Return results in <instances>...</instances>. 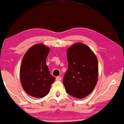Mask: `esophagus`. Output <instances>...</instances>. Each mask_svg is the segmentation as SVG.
I'll return each mask as SVG.
<instances>
[{
	"instance_id": "esophagus-1",
	"label": "esophagus",
	"mask_w": 124,
	"mask_h": 124,
	"mask_svg": "<svg viewBox=\"0 0 124 124\" xmlns=\"http://www.w3.org/2000/svg\"><path fill=\"white\" fill-rule=\"evenodd\" d=\"M62 79V78H61L60 76H57V77L56 78V81H60Z\"/></svg>"
}]
</instances>
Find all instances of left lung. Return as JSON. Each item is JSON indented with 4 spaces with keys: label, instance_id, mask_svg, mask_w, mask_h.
<instances>
[{
    "label": "left lung",
    "instance_id": "1",
    "mask_svg": "<svg viewBox=\"0 0 124 124\" xmlns=\"http://www.w3.org/2000/svg\"><path fill=\"white\" fill-rule=\"evenodd\" d=\"M67 56L68 69L63 84L69 94L82 99L91 94L97 83V57L89 47L80 42L69 47Z\"/></svg>",
    "mask_w": 124,
    "mask_h": 124
}]
</instances>
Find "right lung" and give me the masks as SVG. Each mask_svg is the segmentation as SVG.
Instances as JSON below:
<instances>
[{
  "label": "right lung",
  "mask_w": 124,
  "mask_h": 124,
  "mask_svg": "<svg viewBox=\"0 0 124 124\" xmlns=\"http://www.w3.org/2000/svg\"><path fill=\"white\" fill-rule=\"evenodd\" d=\"M49 52V47L36 44L27 51L22 60L20 73L21 85L25 92L33 97L46 96L55 79L46 65Z\"/></svg>",
  "instance_id": "1"
}]
</instances>
